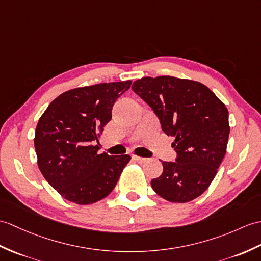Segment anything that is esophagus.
<instances>
[{
  "mask_svg": "<svg viewBox=\"0 0 261 261\" xmlns=\"http://www.w3.org/2000/svg\"><path fill=\"white\" fill-rule=\"evenodd\" d=\"M132 158H133V160H136L138 162H145V161H147V158H142V156H139V155H136V154H133Z\"/></svg>",
  "mask_w": 261,
  "mask_h": 261,
  "instance_id": "esophagus-1",
  "label": "esophagus"
}]
</instances>
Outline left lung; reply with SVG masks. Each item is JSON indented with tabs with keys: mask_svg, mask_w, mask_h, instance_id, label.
<instances>
[{
	"mask_svg": "<svg viewBox=\"0 0 261 261\" xmlns=\"http://www.w3.org/2000/svg\"><path fill=\"white\" fill-rule=\"evenodd\" d=\"M132 90L174 137L175 162L162 161L163 172L151 187L170 202L184 203L208 189L226 154L230 132L226 106L204 84L163 75L142 77Z\"/></svg>",
	"mask_w": 261,
	"mask_h": 261,
	"instance_id": "8db88e82",
	"label": "left lung"
}]
</instances>
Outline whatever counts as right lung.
<instances>
[{"label": "right lung", "instance_id": "right-lung-1", "mask_svg": "<svg viewBox=\"0 0 261 261\" xmlns=\"http://www.w3.org/2000/svg\"><path fill=\"white\" fill-rule=\"evenodd\" d=\"M131 81L100 83L66 91L40 118L34 147L45 180L64 199L90 204L116 187L129 154L99 153L95 142L112 118L114 102Z\"/></svg>", "mask_w": 261, "mask_h": 261}]
</instances>
